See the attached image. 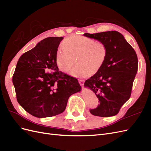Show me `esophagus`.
<instances>
[{
  "mask_svg": "<svg viewBox=\"0 0 151 151\" xmlns=\"http://www.w3.org/2000/svg\"><path fill=\"white\" fill-rule=\"evenodd\" d=\"M79 84H81V86H83L84 83V80L79 79Z\"/></svg>",
  "mask_w": 151,
  "mask_h": 151,
  "instance_id": "1",
  "label": "esophagus"
}]
</instances>
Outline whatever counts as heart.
I'll return each instance as SVG.
<instances>
[{"instance_id":"heart-1","label":"heart","mask_w":151,"mask_h":151,"mask_svg":"<svg viewBox=\"0 0 151 151\" xmlns=\"http://www.w3.org/2000/svg\"><path fill=\"white\" fill-rule=\"evenodd\" d=\"M107 55V46L102 41L74 35L66 38L57 49L55 63L59 70L67 73L76 57L77 65L70 74L77 77H86L101 69Z\"/></svg>"}]
</instances>
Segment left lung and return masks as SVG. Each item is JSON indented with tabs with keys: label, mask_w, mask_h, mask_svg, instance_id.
<instances>
[{
	"label": "left lung",
	"mask_w": 151,
	"mask_h": 151,
	"mask_svg": "<svg viewBox=\"0 0 151 151\" xmlns=\"http://www.w3.org/2000/svg\"><path fill=\"white\" fill-rule=\"evenodd\" d=\"M84 36L102 41L108 48L106 60L101 69L84 83L85 87L96 95L100 103L96 108L91 109L90 113L101 117L115 116L130 97L138 69L137 56L118 31L84 33Z\"/></svg>",
	"instance_id": "obj_1"
}]
</instances>
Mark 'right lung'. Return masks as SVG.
Listing matches in <instances>:
<instances>
[{
    "label": "right lung",
    "instance_id": "right-lung-1",
    "mask_svg": "<svg viewBox=\"0 0 151 151\" xmlns=\"http://www.w3.org/2000/svg\"><path fill=\"white\" fill-rule=\"evenodd\" d=\"M63 37H48L19 58L12 77L17 102L35 117L55 116L79 92L77 79L58 70L55 53Z\"/></svg>",
    "mask_w": 151,
    "mask_h": 151
}]
</instances>
